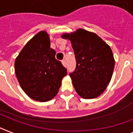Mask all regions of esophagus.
I'll list each match as a JSON object with an SVG mask.
<instances>
[{
    "mask_svg": "<svg viewBox=\"0 0 133 133\" xmlns=\"http://www.w3.org/2000/svg\"><path fill=\"white\" fill-rule=\"evenodd\" d=\"M62 65L64 66H66V60H62Z\"/></svg>",
    "mask_w": 133,
    "mask_h": 133,
    "instance_id": "1",
    "label": "esophagus"
}]
</instances>
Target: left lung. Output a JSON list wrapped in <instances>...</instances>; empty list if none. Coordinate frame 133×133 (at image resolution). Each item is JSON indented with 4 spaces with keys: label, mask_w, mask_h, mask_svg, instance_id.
I'll return each instance as SVG.
<instances>
[{
    "label": "left lung",
    "mask_w": 133,
    "mask_h": 133,
    "mask_svg": "<svg viewBox=\"0 0 133 133\" xmlns=\"http://www.w3.org/2000/svg\"><path fill=\"white\" fill-rule=\"evenodd\" d=\"M61 37L70 40L74 51L76 68L70 77L77 93L84 99L99 96L114 72L115 60L110 46L96 33L82 28Z\"/></svg>",
    "instance_id": "8db88e82"
}]
</instances>
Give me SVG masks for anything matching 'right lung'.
I'll use <instances>...</instances> for the list:
<instances>
[{
  "label": "right lung",
  "instance_id": "add662e5",
  "mask_svg": "<svg viewBox=\"0 0 133 133\" xmlns=\"http://www.w3.org/2000/svg\"><path fill=\"white\" fill-rule=\"evenodd\" d=\"M49 35L39 32L24 45L15 60V71L19 85L32 99L47 102L56 96L66 69L55 58Z\"/></svg>",
  "mask_w": 133,
  "mask_h": 133
}]
</instances>
